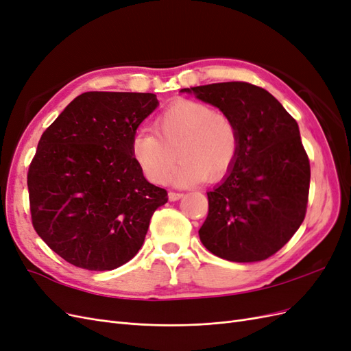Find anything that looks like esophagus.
<instances>
[{
	"label": "esophagus",
	"mask_w": 351,
	"mask_h": 351,
	"mask_svg": "<svg viewBox=\"0 0 351 351\" xmlns=\"http://www.w3.org/2000/svg\"><path fill=\"white\" fill-rule=\"evenodd\" d=\"M183 197V193H177V192H169L168 193V199L171 202H176V200H180Z\"/></svg>",
	"instance_id": "obj_1"
}]
</instances>
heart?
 Listing matches in <instances>:
<instances>
[{
    "label": "heart",
    "mask_w": 351,
    "mask_h": 351,
    "mask_svg": "<svg viewBox=\"0 0 351 351\" xmlns=\"http://www.w3.org/2000/svg\"><path fill=\"white\" fill-rule=\"evenodd\" d=\"M239 154L237 127L230 117L204 102L180 99L155 120V132L139 130L132 141V155L152 183L173 176L177 186L215 183L234 165Z\"/></svg>",
    "instance_id": "b5f03b06"
}]
</instances>
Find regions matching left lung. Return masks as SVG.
Returning a JSON list of instances; mask_svg holds the SVG:
<instances>
[{
	"instance_id": "left-lung-1",
	"label": "left lung",
	"mask_w": 351,
	"mask_h": 351,
	"mask_svg": "<svg viewBox=\"0 0 351 351\" xmlns=\"http://www.w3.org/2000/svg\"><path fill=\"white\" fill-rule=\"evenodd\" d=\"M232 120L239 154L222 182L208 192L199 237L215 256L259 262L299 230L309 197L311 165L297 121L272 95L246 82L182 89Z\"/></svg>"
}]
</instances>
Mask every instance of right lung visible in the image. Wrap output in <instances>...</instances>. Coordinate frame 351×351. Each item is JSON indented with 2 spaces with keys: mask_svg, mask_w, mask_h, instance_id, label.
<instances>
[{
  "mask_svg": "<svg viewBox=\"0 0 351 351\" xmlns=\"http://www.w3.org/2000/svg\"><path fill=\"white\" fill-rule=\"evenodd\" d=\"M154 93L84 92L42 134L27 173L32 224L69 263L111 271L139 252L167 190L132 155Z\"/></svg>",
  "mask_w": 351,
  "mask_h": 351,
  "instance_id": "obj_1",
  "label": "right lung"
}]
</instances>
